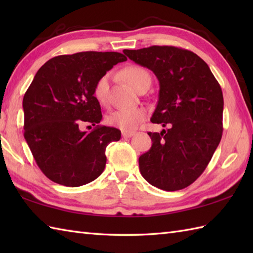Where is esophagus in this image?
I'll return each mask as SVG.
<instances>
[{
  "mask_svg": "<svg viewBox=\"0 0 253 253\" xmlns=\"http://www.w3.org/2000/svg\"><path fill=\"white\" fill-rule=\"evenodd\" d=\"M133 135H135V131H125V130L122 131V136L124 138H130Z\"/></svg>",
  "mask_w": 253,
  "mask_h": 253,
  "instance_id": "1",
  "label": "esophagus"
}]
</instances>
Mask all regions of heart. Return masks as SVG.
I'll return each mask as SVG.
<instances>
[{"label":"heart","instance_id":"heart-1","mask_svg":"<svg viewBox=\"0 0 253 253\" xmlns=\"http://www.w3.org/2000/svg\"><path fill=\"white\" fill-rule=\"evenodd\" d=\"M122 77L136 90L146 82H151V76L149 72L141 66L129 65L126 66L121 72ZM110 91V76L103 75L94 84L93 94L99 103L106 104L109 101ZM147 112L142 107H133V109H118L111 112L106 116V122L111 126L120 128L122 130L130 131L136 129L140 124L146 120Z\"/></svg>","mask_w":253,"mask_h":253}]
</instances>
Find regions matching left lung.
Instances as JSON below:
<instances>
[{"mask_svg":"<svg viewBox=\"0 0 253 253\" xmlns=\"http://www.w3.org/2000/svg\"><path fill=\"white\" fill-rule=\"evenodd\" d=\"M160 83L154 124L168 129L148 132L152 147L139 158L149 184L166 191L191 185L207 169L223 133V92L208 64L196 53L171 45L124 50Z\"/></svg>","mask_w":253,"mask_h":253,"instance_id":"obj_1","label":"left lung"}]
</instances>
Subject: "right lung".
Listing matches in <instances>:
<instances>
[{
  "mask_svg": "<svg viewBox=\"0 0 253 253\" xmlns=\"http://www.w3.org/2000/svg\"><path fill=\"white\" fill-rule=\"evenodd\" d=\"M127 57L118 52H80L42 65L23 100L24 136L37 165L47 178L79 187L104 170L105 149L121 130L100 125L102 113L93 88L100 77ZM89 122L90 133L79 126Z\"/></svg>",
  "mask_w": 253,
  "mask_h": 253,
  "instance_id": "add662e5",
  "label": "right lung"
}]
</instances>
